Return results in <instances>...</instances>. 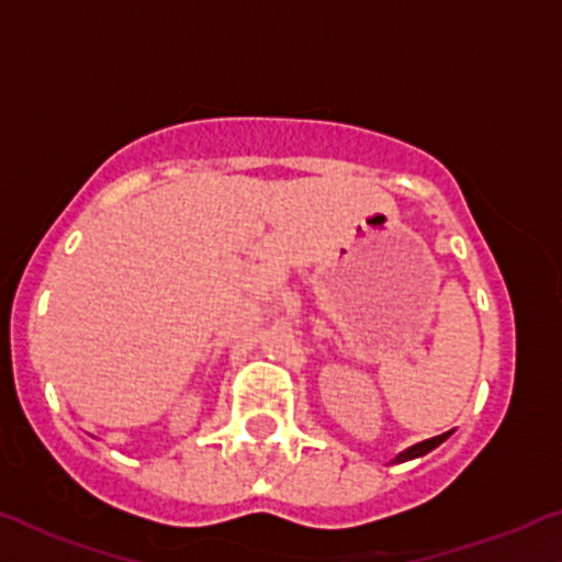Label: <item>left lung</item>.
<instances>
[{
    "label": "left lung",
    "mask_w": 562,
    "mask_h": 562,
    "mask_svg": "<svg viewBox=\"0 0 562 562\" xmlns=\"http://www.w3.org/2000/svg\"><path fill=\"white\" fill-rule=\"evenodd\" d=\"M446 437H448V431H446V435L429 437V440L418 442V446H413V448H408V451H403V453H400L397 459H394V461H408V459H416V456H424V453H429L431 448H437V446H440V442L446 440Z\"/></svg>",
    "instance_id": "1"
}]
</instances>
